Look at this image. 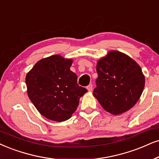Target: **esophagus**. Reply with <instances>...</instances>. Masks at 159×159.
I'll list each match as a JSON object with an SVG mask.
<instances>
[{"instance_id":"1","label":"esophagus","mask_w":159,"mask_h":159,"mask_svg":"<svg viewBox=\"0 0 159 159\" xmlns=\"http://www.w3.org/2000/svg\"><path fill=\"white\" fill-rule=\"evenodd\" d=\"M92 88H93V86H92V84H89L87 86H86V89L89 92H92Z\"/></svg>"}]
</instances>
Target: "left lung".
Here are the masks:
<instances>
[{
  "mask_svg": "<svg viewBox=\"0 0 159 159\" xmlns=\"http://www.w3.org/2000/svg\"><path fill=\"white\" fill-rule=\"evenodd\" d=\"M98 77L93 95L106 111L117 115L136 103L143 92L144 76L141 67L125 54L109 52L97 65Z\"/></svg>",
  "mask_w": 159,
  "mask_h": 159,
  "instance_id": "1",
  "label": "left lung"
}]
</instances>
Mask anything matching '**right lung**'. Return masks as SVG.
I'll return each instance as SVG.
<instances>
[{
  "label": "right lung",
  "mask_w": 159,
  "mask_h": 159,
  "mask_svg": "<svg viewBox=\"0 0 159 159\" xmlns=\"http://www.w3.org/2000/svg\"><path fill=\"white\" fill-rule=\"evenodd\" d=\"M72 62L59 55L51 56L38 61L26 75L30 100L40 114L53 121L70 119L80 98L87 92L70 70Z\"/></svg>",
  "instance_id": "1"
}]
</instances>
